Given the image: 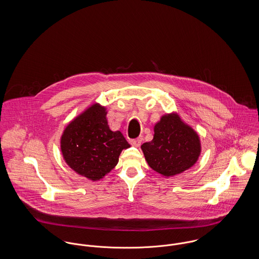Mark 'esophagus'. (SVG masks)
<instances>
[{"label":"esophagus","mask_w":259,"mask_h":259,"mask_svg":"<svg viewBox=\"0 0 259 259\" xmlns=\"http://www.w3.org/2000/svg\"><path fill=\"white\" fill-rule=\"evenodd\" d=\"M142 143V138L139 137L137 139H134V140H131V145L134 146V147H139Z\"/></svg>","instance_id":"esophagus-1"}]
</instances>
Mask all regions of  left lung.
I'll use <instances>...</instances> for the list:
<instances>
[{
	"label": "left lung",
	"mask_w": 259,
	"mask_h": 259,
	"mask_svg": "<svg viewBox=\"0 0 259 259\" xmlns=\"http://www.w3.org/2000/svg\"><path fill=\"white\" fill-rule=\"evenodd\" d=\"M153 139L141 146L150 167L168 178L198 161L201 144L198 133L177 112L163 114L153 126Z\"/></svg>",
	"instance_id": "obj_1"
}]
</instances>
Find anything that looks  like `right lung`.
<instances>
[{"label": "right lung", "instance_id": "obj_1", "mask_svg": "<svg viewBox=\"0 0 259 259\" xmlns=\"http://www.w3.org/2000/svg\"><path fill=\"white\" fill-rule=\"evenodd\" d=\"M107 114V107L95 103L69 122L61 134L65 163L94 182L115 167L122 151L130 148L120 131L109 129Z\"/></svg>", "mask_w": 259, "mask_h": 259}]
</instances>
